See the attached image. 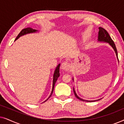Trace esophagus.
<instances>
[{"label":"esophagus","mask_w":124,"mask_h":124,"mask_svg":"<svg viewBox=\"0 0 124 124\" xmlns=\"http://www.w3.org/2000/svg\"><path fill=\"white\" fill-rule=\"evenodd\" d=\"M61 68L64 70H68L70 68V64L67 62H62V65H61Z\"/></svg>","instance_id":"obj_1"}]
</instances>
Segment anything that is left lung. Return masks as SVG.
Masks as SVG:
<instances>
[{
  "label": "left lung",
  "mask_w": 124,
  "mask_h": 124,
  "mask_svg": "<svg viewBox=\"0 0 124 124\" xmlns=\"http://www.w3.org/2000/svg\"><path fill=\"white\" fill-rule=\"evenodd\" d=\"M99 32H98V41L99 42H106V43H108L109 45L111 46L112 47L113 50H114L115 53H116V56H117V60H118V56H117V49H116V46H115V44L114 43V42L113 41L111 37L109 36V34L108 33V32L106 31V30L104 29H103V28H101V27H99ZM73 81H74V79L73 78ZM73 91H74V95H75L76 97L77 98V99H78L79 100H81V101H99L100 99H98V100H95V101H87V100H84L82 99V98H80L77 95V94H76V91L75 90H74V88H73Z\"/></svg>",
  "instance_id": "8db88e82"
}]
</instances>
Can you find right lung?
I'll return each mask as SVG.
<instances>
[{
    "mask_svg": "<svg viewBox=\"0 0 124 124\" xmlns=\"http://www.w3.org/2000/svg\"><path fill=\"white\" fill-rule=\"evenodd\" d=\"M38 31V30H35V29H32L31 28H25V29H23L21 30V31H20V33L18 34V35H17V37H16V39L15 40H16L17 39H18L20 38V37L23 36V35H26L27 34H30V33H36V32ZM60 64H59L57 66L55 70V72H54V76H53V83H52V91H51V93L49 97L47 98V100H46V101H44V102H45L46 101H47L48 99L50 98V97L51 96V95L52 94V93H53V91H54V86H55V83L56 82L57 78H58L59 76H60V73H59V68H60Z\"/></svg>",
    "mask_w": 124,
    "mask_h": 124,
    "instance_id": "1",
    "label": "right lung"
}]
</instances>
